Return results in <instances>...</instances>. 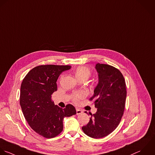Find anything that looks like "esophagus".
Segmentation results:
<instances>
[{
	"mask_svg": "<svg viewBox=\"0 0 155 155\" xmlns=\"http://www.w3.org/2000/svg\"><path fill=\"white\" fill-rule=\"evenodd\" d=\"M76 111H77V115H80V114H81L83 112V111L82 110L80 109H76Z\"/></svg>",
	"mask_w": 155,
	"mask_h": 155,
	"instance_id": "1",
	"label": "esophagus"
}]
</instances>
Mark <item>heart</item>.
Returning <instances> with one entry per match:
<instances>
[{"label": "heart", "instance_id": "b5f03b06", "mask_svg": "<svg viewBox=\"0 0 155 155\" xmlns=\"http://www.w3.org/2000/svg\"><path fill=\"white\" fill-rule=\"evenodd\" d=\"M75 76L77 79L82 78H88L91 75V70L85 66H80L78 67L76 70H75ZM85 96V94L83 92H80L77 94H76L74 97V100L77 102L78 101L80 98H82Z\"/></svg>", "mask_w": 155, "mask_h": 155}]
</instances>
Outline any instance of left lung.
Returning a JSON list of instances; mask_svg holds the SVG:
<instances>
[{"mask_svg":"<svg viewBox=\"0 0 155 155\" xmlns=\"http://www.w3.org/2000/svg\"><path fill=\"white\" fill-rule=\"evenodd\" d=\"M98 82L91 100H95V114L82 127L84 133L93 138H101L111 134L120 124L125 108L126 83L121 72L105 64L97 63ZM85 113L87 114L86 112Z\"/></svg>","mask_w":155,"mask_h":155,"instance_id":"obj_1","label":"left lung"}]
</instances>
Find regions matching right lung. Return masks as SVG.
Wrapping results in <instances>:
<instances>
[{
	"label": "right lung",
	"instance_id": "obj_1",
	"mask_svg": "<svg viewBox=\"0 0 155 155\" xmlns=\"http://www.w3.org/2000/svg\"><path fill=\"white\" fill-rule=\"evenodd\" d=\"M71 66L41 65L34 68L25 76L20 87V104L30 127L40 135L52 138L63 129L64 118L76 114L72 104L64 109L55 105L51 95L57 91L60 75Z\"/></svg>",
	"mask_w": 155,
	"mask_h": 155
}]
</instances>
